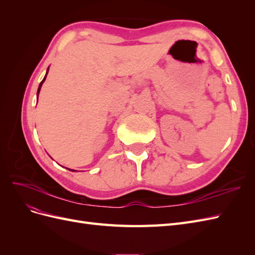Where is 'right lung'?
Wrapping results in <instances>:
<instances>
[{
	"label": "right lung",
	"mask_w": 255,
	"mask_h": 255,
	"mask_svg": "<svg viewBox=\"0 0 255 255\" xmlns=\"http://www.w3.org/2000/svg\"><path fill=\"white\" fill-rule=\"evenodd\" d=\"M48 71H49V69H48ZM48 71H47V74H48ZM47 74H45V76L43 78V80L41 81V83L39 84V87H38V91H37V95H39V91H40V88H41V86H42V83L44 82V80H45V78H47ZM71 171H73V170H71Z\"/></svg>",
	"instance_id": "right-lung-1"
}]
</instances>
